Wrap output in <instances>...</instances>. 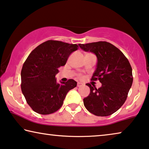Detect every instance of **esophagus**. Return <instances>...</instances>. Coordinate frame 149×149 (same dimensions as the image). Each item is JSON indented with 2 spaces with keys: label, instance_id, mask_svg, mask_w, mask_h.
I'll list each match as a JSON object with an SVG mask.
<instances>
[{
  "label": "esophagus",
  "instance_id": "34e87169",
  "mask_svg": "<svg viewBox=\"0 0 149 149\" xmlns=\"http://www.w3.org/2000/svg\"><path fill=\"white\" fill-rule=\"evenodd\" d=\"M83 86V84H81V82H77V87H81V86Z\"/></svg>",
  "mask_w": 149,
  "mask_h": 149
}]
</instances>
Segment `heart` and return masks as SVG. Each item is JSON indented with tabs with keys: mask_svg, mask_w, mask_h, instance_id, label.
<instances>
[{
	"mask_svg": "<svg viewBox=\"0 0 149 149\" xmlns=\"http://www.w3.org/2000/svg\"><path fill=\"white\" fill-rule=\"evenodd\" d=\"M79 77H81V75H79Z\"/></svg>",
	"mask_w": 149,
	"mask_h": 149,
	"instance_id": "1",
	"label": "heart"
}]
</instances>
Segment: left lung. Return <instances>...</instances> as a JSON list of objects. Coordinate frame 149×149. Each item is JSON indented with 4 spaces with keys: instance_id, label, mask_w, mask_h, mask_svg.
<instances>
[{
    "instance_id": "obj_1",
    "label": "left lung",
    "mask_w": 149,
    "mask_h": 149,
    "mask_svg": "<svg viewBox=\"0 0 149 149\" xmlns=\"http://www.w3.org/2000/svg\"><path fill=\"white\" fill-rule=\"evenodd\" d=\"M81 49L97 56L96 70L91 80L97 79L102 86L96 88L91 84L90 95L84 98L86 109L96 116H108L124 103L133 82L132 69L129 61L119 49L105 41L79 44Z\"/></svg>"
}]
</instances>
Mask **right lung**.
<instances>
[{"label":"right lung","mask_w":149,"mask_h":149,"mask_svg":"<svg viewBox=\"0 0 149 149\" xmlns=\"http://www.w3.org/2000/svg\"><path fill=\"white\" fill-rule=\"evenodd\" d=\"M76 44L47 40L33 50L23 65L21 88L26 102L33 111L42 115L56 112L61 107L67 94L76 87L72 79L56 83L58 68L65 65Z\"/></svg>","instance_id":"obj_1"}]
</instances>
